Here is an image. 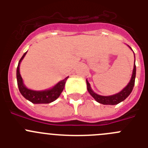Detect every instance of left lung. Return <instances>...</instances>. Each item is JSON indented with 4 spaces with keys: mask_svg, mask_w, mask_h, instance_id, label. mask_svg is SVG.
I'll return each instance as SVG.
<instances>
[{
    "mask_svg": "<svg viewBox=\"0 0 148 148\" xmlns=\"http://www.w3.org/2000/svg\"><path fill=\"white\" fill-rule=\"evenodd\" d=\"M136 64L134 63V66H133V74H132L131 79H130V82L128 83L127 85L121 91H120L118 93L115 94L113 95H108V96H104V95H98L97 93H95L92 91V90L90 87V84L87 81V90L90 92V94L92 95L97 102L100 103L102 104H109V105H115V104H118L119 103L123 101L126 99L129 96L130 93H131L132 90H133V87H134V84H135V78H136Z\"/></svg>",
    "mask_w": 148,
    "mask_h": 148,
    "instance_id": "obj_1",
    "label": "left lung"
}]
</instances>
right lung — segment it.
<instances>
[{
  "label": "right lung",
  "mask_w": 148,
  "mask_h": 148,
  "mask_svg": "<svg viewBox=\"0 0 148 148\" xmlns=\"http://www.w3.org/2000/svg\"><path fill=\"white\" fill-rule=\"evenodd\" d=\"M27 53V52H26L23 55V56L18 62V67H17V82H18L19 91L23 97L33 104H49V103L53 102L60 96L64 88L65 83H66V81L67 80L69 76L65 78L64 80L59 82L53 88L49 89V90H41V91L29 90L23 84V79L21 76L20 70H19L21 62L24 58Z\"/></svg>",
  "instance_id": "obj_1"
}]
</instances>
